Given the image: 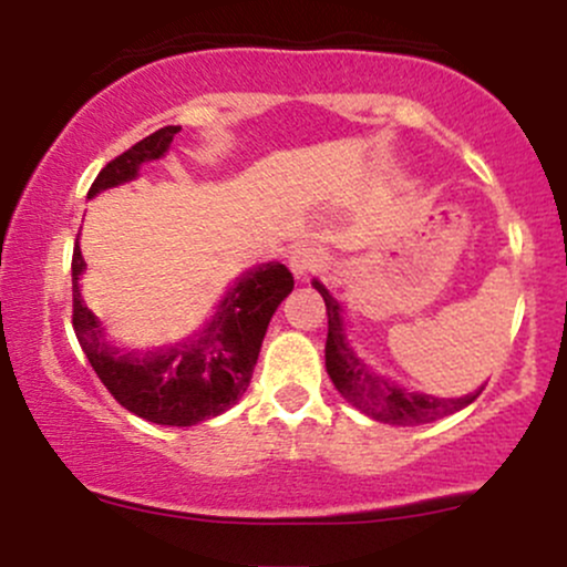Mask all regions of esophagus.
Listing matches in <instances>:
<instances>
[{
	"label": "esophagus",
	"mask_w": 567,
	"mask_h": 567,
	"mask_svg": "<svg viewBox=\"0 0 567 567\" xmlns=\"http://www.w3.org/2000/svg\"><path fill=\"white\" fill-rule=\"evenodd\" d=\"M328 261V256H324L322 252V247H317V245H309V243H303V245H296L290 250V256H288V264H290V271L296 277H309L311 271H317L320 269V266Z\"/></svg>",
	"instance_id": "34e87169"
}]
</instances>
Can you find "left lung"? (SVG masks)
I'll use <instances>...</instances> for the list:
<instances>
[{
    "instance_id": "obj_1",
    "label": "left lung",
    "mask_w": 567,
    "mask_h": 567,
    "mask_svg": "<svg viewBox=\"0 0 567 567\" xmlns=\"http://www.w3.org/2000/svg\"><path fill=\"white\" fill-rule=\"evenodd\" d=\"M311 288L322 296L328 306V341H324V368L338 394L357 408L360 413L370 415L373 421L392 426H419L458 413L477 400L485 383L464 396H434L426 392H413L405 383L394 381L383 370L370 365L351 347L347 330V311L338 298L330 292L320 279H311Z\"/></svg>"
}]
</instances>
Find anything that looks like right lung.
I'll return each mask as SVG.
<instances>
[{
	"mask_svg": "<svg viewBox=\"0 0 567 567\" xmlns=\"http://www.w3.org/2000/svg\"><path fill=\"white\" fill-rule=\"evenodd\" d=\"M181 127H162L109 162L90 186L87 199L141 175L171 148ZM87 269L80 245L71 258L74 333L90 365L122 408L159 426H194L216 419L239 402L252 379L261 343L277 306L292 292V275L279 261L245 269L226 288L216 311L197 333L154 349H127L109 338L103 322L87 309L80 279Z\"/></svg>",
	"mask_w": 567,
	"mask_h": 567,
	"instance_id": "1",
	"label": "right lung"
}]
</instances>
